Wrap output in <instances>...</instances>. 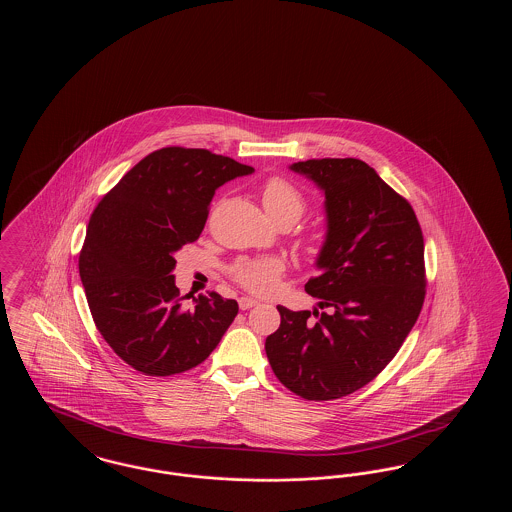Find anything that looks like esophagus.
Masks as SVG:
<instances>
[{
    "label": "esophagus",
    "instance_id": "esophagus-1",
    "mask_svg": "<svg viewBox=\"0 0 512 512\" xmlns=\"http://www.w3.org/2000/svg\"><path fill=\"white\" fill-rule=\"evenodd\" d=\"M238 303H240V309H242V311H247V309L259 305V301H257V299H251V297H240Z\"/></svg>",
    "mask_w": 512,
    "mask_h": 512
}]
</instances>
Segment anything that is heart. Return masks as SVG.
<instances>
[{
	"mask_svg": "<svg viewBox=\"0 0 512 512\" xmlns=\"http://www.w3.org/2000/svg\"><path fill=\"white\" fill-rule=\"evenodd\" d=\"M261 201L268 215L280 224H293L307 209L303 192L284 176H270L261 184ZM305 245L315 251L317 236H307ZM284 270L286 263L278 257H242L230 267V276L247 292L265 295L276 288Z\"/></svg>",
	"mask_w": 512,
	"mask_h": 512,
	"instance_id": "b5f03b06",
	"label": "heart"
}]
</instances>
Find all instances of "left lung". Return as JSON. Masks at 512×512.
Masks as SVG:
<instances>
[{"instance_id": "1", "label": "left lung", "mask_w": 512, "mask_h": 512, "mask_svg": "<svg viewBox=\"0 0 512 512\" xmlns=\"http://www.w3.org/2000/svg\"><path fill=\"white\" fill-rule=\"evenodd\" d=\"M292 169L326 195L322 272L305 284L324 311L278 307L280 328L265 349L288 390L330 401L365 388L413 330L428 284L424 236L411 203L365 161L309 159Z\"/></svg>"}]
</instances>
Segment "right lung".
Wrapping results in <instances>:
<instances>
[{
	"label": "right lung",
	"mask_w": 512,
	"mask_h": 512,
	"mask_svg": "<svg viewBox=\"0 0 512 512\" xmlns=\"http://www.w3.org/2000/svg\"><path fill=\"white\" fill-rule=\"evenodd\" d=\"M253 172L209 149L161 147L101 197L80 249L78 270L96 328L126 365L172 376L203 363L238 315L217 292L184 307L174 253L194 244L215 190Z\"/></svg>",
	"instance_id": "1"
}]
</instances>
